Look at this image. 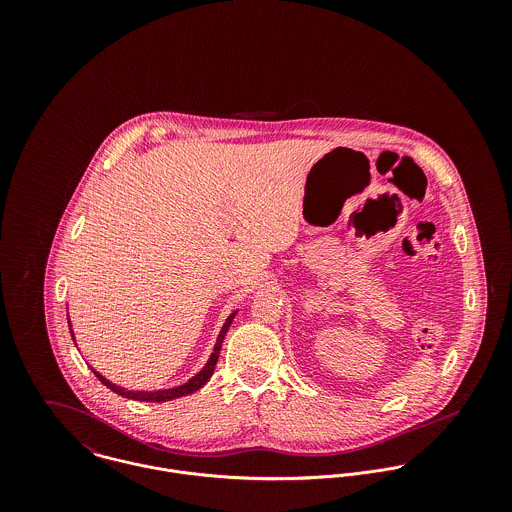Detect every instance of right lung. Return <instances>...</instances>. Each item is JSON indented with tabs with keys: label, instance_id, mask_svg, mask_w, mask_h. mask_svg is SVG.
Segmentation results:
<instances>
[{
	"label": "right lung",
	"instance_id": "obj_1",
	"mask_svg": "<svg viewBox=\"0 0 512 512\" xmlns=\"http://www.w3.org/2000/svg\"><path fill=\"white\" fill-rule=\"evenodd\" d=\"M234 315H236V311H234V313H230V315H228V319H226V323L222 325L219 339H217V345H215V351H213V355H211L209 363L205 365V368H203L199 374H195L189 382H185V384H181V386L167 388V390H157V392H146V390H140V392H138V390H126V388H120V386L112 384V382H110V380H106L102 374H98L94 368H92V372H94V374L98 376V380H100L104 386H108L112 392H116V394H120V396H124V398H132V400L165 402V400H173V398H179V396H185V394H193L195 390L203 388V386L209 382V378L213 376L215 366H217V361H219L220 347H222L224 335H226V331H228V327H230V323H232ZM71 335H73V331H71Z\"/></svg>",
	"mask_w": 512,
	"mask_h": 512
}]
</instances>
